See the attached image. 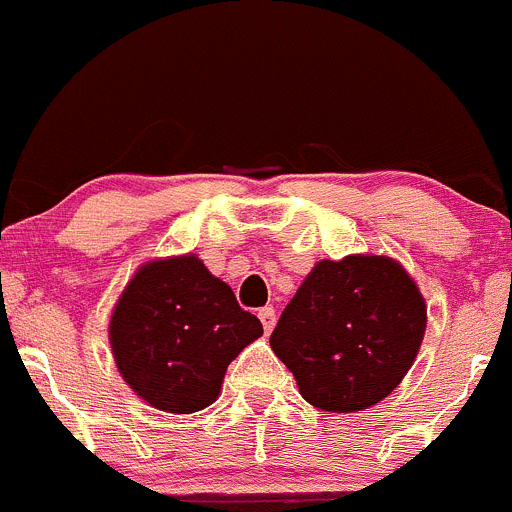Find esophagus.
Masks as SVG:
<instances>
[{
  "mask_svg": "<svg viewBox=\"0 0 512 512\" xmlns=\"http://www.w3.org/2000/svg\"><path fill=\"white\" fill-rule=\"evenodd\" d=\"M258 318H261V323H263V331L271 333L273 326H276V311H273L271 306H266L258 311Z\"/></svg>",
  "mask_w": 512,
  "mask_h": 512,
  "instance_id": "esophagus-1",
  "label": "esophagus"
}]
</instances>
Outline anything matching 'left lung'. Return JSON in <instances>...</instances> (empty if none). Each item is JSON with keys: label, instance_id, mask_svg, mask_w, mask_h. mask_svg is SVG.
Returning a JSON list of instances; mask_svg holds the SVG:
<instances>
[{"label": "left lung", "instance_id": "obj_1", "mask_svg": "<svg viewBox=\"0 0 512 512\" xmlns=\"http://www.w3.org/2000/svg\"><path fill=\"white\" fill-rule=\"evenodd\" d=\"M426 323V298L396 258H323L283 308L271 348L311 406L356 413L396 391Z\"/></svg>", "mask_w": 512, "mask_h": 512}]
</instances>
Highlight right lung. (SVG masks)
<instances>
[{"mask_svg": "<svg viewBox=\"0 0 512 512\" xmlns=\"http://www.w3.org/2000/svg\"><path fill=\"white\" fill-rule=\"evenodd\" d=\"M261 333V321L196 254L141 263L109 318L121 378L141 401L166 413L211 406L229 363Z\"/></svg>", "mask_w": 512, "mask_h": 512, "instance_id": "1", "label": "right lung"}]
</instances>
